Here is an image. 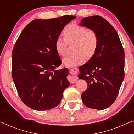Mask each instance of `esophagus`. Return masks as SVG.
<instances>
[{
	"label": "esophagus",
	"instance_id": "1",
	"mask_svg": "<svg viewBox=\"0 0 134 134\" xmlns=\"http://www.w3.org/2000/svg\"><path fill=\"white\" fill-rule=\"evenodd\" d=\"M69 72H70L71 76L68 77V80L71 83H76L78 79V77L75 74L77 72V69L76 68H73L70 69Z\"/></svg>",
	"mask_w": 134,
	"mask_h": 134
}]
</instances>
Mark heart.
Returning a JSON list of instances; mask_svg holds the SVG:
<instances>
[{
  "label": "heart",
  "instance_id": "obj_1",
  "mask_svg": "<svg viewBox=\"0 0 134 134\" xmlns=\"http://www.w3.org/2000/svg\"><path fill=\"white\" fill-rule=\"evenodd\" d=\"M65 38L58 36L55 40V47L60 55L65 56L68 52L69 44L75 43L74 51L76 52L68 55L63 60L67 66L80 65L85 62L87 56L90 58L94 55L98 48V37L93 30H88L85 27L72 24L64 30Z\"/></svg>",
  "mask_w": 134,
  "mask_h": 134
}]
</instances>
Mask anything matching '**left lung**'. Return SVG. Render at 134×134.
Returning a JSON list of instances; mask_svg holds the SVG:
<instances>
[{
	"mask_svg": "<svg viewBox=\"0 0 134 134\" xmlns=\"http://www.w3.org/2000/svg\"><path fill=\"white\" fill-rule=\"evenodd\" d=\"M80 25L94 31L98 37L94 55L80 66L79 77L88 83L82 99L87 107L103 110L116 100L124 79V49L116 30L101 16L83 18Z\"/></svg>",
	"mask_w": 134,
	"mask_h": 134,
	"instance_id": "left-lung-1",
	"label": "left lung"
}]
</instances>
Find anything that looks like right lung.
<instances>
[{
    "instance_id": "1",
    "label": "right lung",
    "mask_w": 134,
    "mask_h": 134,
    "mask_svg": "<svg viewBox=\"0 0 134 134\" xmlns=\"http://www.w3.org/2000/svg\"><path fill=\"white\" fill-rule=\"evenodd\" d=\"M76 17L65 15L35 19L24 29L12 52V74L23 103L36 110L57 106L69 87L67 68L62 63L55 43L64 27Z\"/></svg>"
}]
</instances>
